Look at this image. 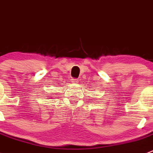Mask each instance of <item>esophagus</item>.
<instances>
[{
	"label": "esophagus",
	"instance_id": "esophagus-1",
	"mask_svg": "<svg viewBox=\"0 0 153 153\" xmlns=\"http://www.w3.org/2000/svg\"><path fill=\"white\" fill-rule=\"evenodd\" d=\"M78 79H75V78H72V79H71V82L72 83H75V82L78 83Z\"/></svg>",
	"mask_w": 153,
	"mask_h": 153
}]
</instances>
